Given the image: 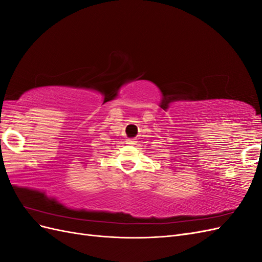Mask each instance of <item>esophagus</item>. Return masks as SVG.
I'll return each mask as SVG.
<instances>
[{
    "mask_svg": "<svg viewBox=\"0 0 262 262\" xmlns=\"http://www.w3.org/2000/svg\"><path fill=\"white\" fill-rule=\"evenodd\" d=\"M137 141L134 139H128L126 140V144H136Z\"/></svg>",
    "mask_w": 262,
    "mask_h": 262,
    "instance_id": "esophagus-1",
    "label": "esophagus"
}]
</instances>
